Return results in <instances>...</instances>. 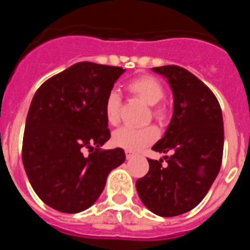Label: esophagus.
I'll list each match as a JSON object with an SVG mask.
<instances>
[{
  "instance_id": "esophagus-1",
  "label": "esophagus",
  "mask_w": 250,
  "mask_h": 250,
  "mask_svg": "<svg viewBox=\"0 0 250 250\" xmlns=\"http://www.w3.org/2000/svg\"><path fill=\"white\" fill-rule=\"evenodd\" d=\"M125 155H126V159H130V158H132V156L135 155V152L130 151V150H125Z\"/></svg>"
}]
</instances>
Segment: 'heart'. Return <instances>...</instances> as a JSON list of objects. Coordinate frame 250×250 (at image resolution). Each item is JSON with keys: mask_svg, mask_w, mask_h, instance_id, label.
Wrapping results in <instances>:
<instances>
[{"mask_svg": "<svg viewBox=\"0 0 250 250\" xmlns=\"http://www.w3.org/2000/svg\"><path fill=\"white\" fill-rule=\"evenodd\" d=\"M127 89L145 104L152 106L151 112L154 118L158 120H163L165 118L164 107L156 105L164 98V87L155 77L149 75L136 77L127 83ZM120 94L112 90L105 100V118L110 125H118L120 121ZM158 136V129L152 125L143 127L123 126L112 134V143L125 150L138 151L154 143Z\"/></svg>", "mask_w": 250, "mask_h": 250, "instance_id": "obj_1", "label": "heart"}]
</instances>
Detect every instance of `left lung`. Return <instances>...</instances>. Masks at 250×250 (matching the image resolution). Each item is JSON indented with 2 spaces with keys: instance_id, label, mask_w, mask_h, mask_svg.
Instances as JSON below:
<instances>
[{
  "instance_id": "obj_1",
  "label": "left lung",
  "mask_w": 250,
  "mask_h": 250,
  "mask_svg": "<svg viewBox=\"0 0 250 250\" xmlns=\"http://www.w3.org/2000/svg\"><path fill=\"white\" fill-rule=\"evenodd\" d=\"M169 83L174 95L173 118L152 150L173 155L149 161L136 190L156 215L176 216L191 210L210 189L219 173L224 146L220 105L205 83L175 65L152 67Z\"/></svg>"
}]
</instances>
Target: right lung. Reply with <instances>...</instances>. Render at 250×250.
<instances>
[{
    "instance_id": "add662e5",
    "label": "right lung",
    "mask_w": 250,
    "mask_h": 250,
    "mask_svg": "<svg viewBox=\"0 0 250 250\" xmlns=\"http://www.w3.org/2000/svg\"><path fill=\"white\" fill-rule=\"evenodd\" d=\"M125 70L77 62L40 86L31 101L22 161L35 193L61 213L91 207L112 169L125 161L121 147L101 150L110 139L105 100ZM89 148V157L83 150Z\"/></svg>"
}]
</instances>
